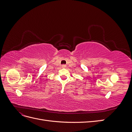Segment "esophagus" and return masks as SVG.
Returning <instances> with one entry per match:
<instances>
[{"instance_id": "obj_1", "label": "esophagus", "mask_w": 132, "mask_h": 132, "mask_svg": "<svg viewBox=\"0 0 132 132\" xmlns=\"http://www.w3.org/2000/svg\"><path fill=\"white\" fill-rule=\"evenodd\" d=\"M62 67H63V68H65V65H62Z\"/></svg>"}]
</instances>
